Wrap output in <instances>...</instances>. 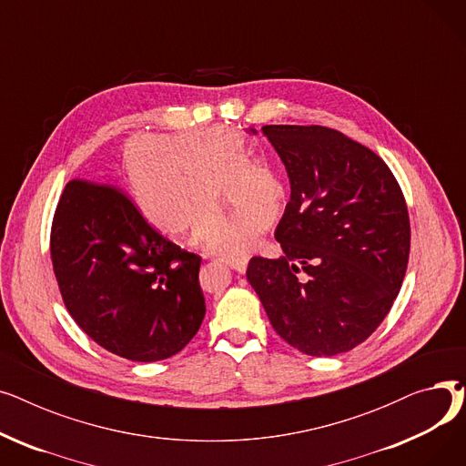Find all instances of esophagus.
Segmentation results:
<instances>
[{
    "instance_id": "1",
    "label": "esophagus",
    "mask_w": 466,
    "mask_h": 466,
    "mask_svg": "<svg viewBox=\"0 0 466 466\" xmlns=\"http://www.w3.org/2000/svg\"><path fill=\"white\" fill-rule=\"evenodd\" d=\"M228 268H232V270H236L238 274H246L248 270V260H236V262H227Z\"/></svg>"
}]
</instances>
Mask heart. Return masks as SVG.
<instances>
[{
  "label": "heart",
  "instance_id": "heart-1",
  "mask_svg": "<svg viewBox=\"0 0 466 466\" xmlns=\"http://www.w3.org/2000/svg\"><path fill=\"white\" fill-rule=\"evenodd\" d=\"M120 167L147 225L174 239L190 230L198 246L230 262L257 253L260 241L218 213L219 192L253 234L270 230L287 204L278 171L251 164L246 139L225 127L130 137Z\"/></svg>",
  "mask_w": 466,
  "mask_h": 466
}]
</instances>
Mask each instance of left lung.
Returning <instances> with one entry per match:
<instances>
[{
    "mask_svg": "<svg viewBox=\"0 0 466 466\" xmlns=\"http://www.w3.org/2000/svg\"><path fill=\"white\" fill-rule=\"evenodd\" d=\"M51 258L73 319L118 357L164 360L204 321L202 258L147 225L115 187L83 179L66 185L53 218Z\"/></svg>",
    "mask_w": 466,
    "mask_h": 466,
    "instance_id": "1",
    "label": "left lung"
}]
</instances>
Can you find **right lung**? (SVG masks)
<instances>
[{"mask_svg":"<svg viewBox=\"0 0 466 466\" xmlns=\"http://www.w3.org/2000/svg\"><path fill=\"white\" fill-rule=\"evenodd\" d=\"M257 134V130H251ZM290 181L278 260L253 257L248 281L274 330L311 357L351 351L393 306L410 257V217L387 164L325 127H262Z\"/></svg>","mask_w":466,"mask_h":466,"instance_id":"right-lung-1","label":"right lung"}]
</instances>
